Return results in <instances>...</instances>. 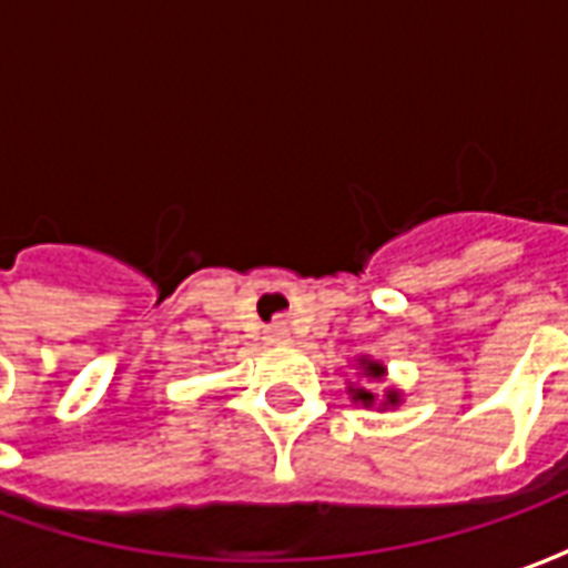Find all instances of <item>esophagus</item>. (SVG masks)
Wrapping results in <instances>:
<instances>
[{
	"instance_id": "obj_1",
	"label": "esophagus",
	"mask_w": 568,
	"mask_h": 568,
	"mask_svg": "<svg viewBox=\"0 0 568 568\" xmlns=\"http://www.w3.org/2000/svg\"><path fill=\"white\" fill-rule=\"evenodd\" d=\"M285 328L283 325H271V328H267V341H285Z\"/></svg>"
}]
</instances>
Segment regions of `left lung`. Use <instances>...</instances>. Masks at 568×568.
<instances>
[{
  "instance_id": "1",
  "label": "left lung",
  "mask_w": 568,
  "mask_h": 568,
  "mask_svg": "<svg viewBox=\"0 0 568 568\" xmlns=\"http://www.w3.org/2000/svg\"><path fill=\"white\" fill-rule=\"evenodd\" d=\"M362 365H365V374H368V377H374V381H381V377H383V365H377V362H362ZM349 393H353V398H356V402H362V405H374V395H371L368 389H349ZM395 402H398V395L389 393V398H386V405H395Z\"/></svg>"
}]
</instances>
